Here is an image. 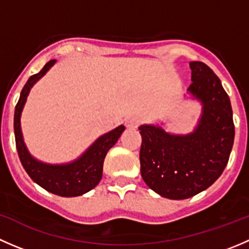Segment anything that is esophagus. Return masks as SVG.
Returning <instances> with one entry per match:
<instances>
[{
	"mask_svg": "<svg viewBox=\"0 0 249 249\" xmlns=\"http://www.w3.org/2000/svg\"><path fill=\"white\" fill-rule=\"evenodd\" d=\"M140 119L137 117H130L127 118L126 122H125V125H126L127 129H136L139 126Z\"/></svg>",
	"mask_w": 249,
	"mask_h": 249,
	"instance_id": "34e87169",
	"label": "esophagus"
}]
</instances>
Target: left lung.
Wrapping results in <instances>:
<instances>
[{"mask_svg":"<svg viewBox=\"0 0 249 249\" xmlns=\"http://www.w3.org/2000/svg\"><path fill=\"white\" fill-rule=\"evenodd\" d=\"M189 99L201 105L196 126L189 134H172L161 124H143L141 176L160 196L184 200L207 189L229 160L235 137L230 99L220 79L206 64L189 62Z\"/></svg>","mask_w":249,"mask_h":249,"instance_id":"1","label":"left lung"}]
</instances>
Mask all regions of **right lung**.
<instances>
[{"mask_svg": "<svg viewBox=\"0 0 249 249\" xmlns=\"http://www.w3.org/2000/svg\"><path fill=\"white\" fill-rule=\"evenodd\" d=\"M56 60H50L37 74L29 78L22 88L19 101L14 112V135L19 159L27 175L35 183L46 189L47 192L64 197L80 196L94 189L102 178L104 160L107 152L117 143L125 130L124 125L106 132L87 148L77 159L64 164H49L36 159L27 149L21 131V113L26 104L27 96L32 87L46 76V73L55 65Z\"/></svg>", "mask_w": 249, "mask_h": 249, "instance_id": "obj_1", "label": "right lung"}]
</instances>
